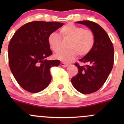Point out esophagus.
<instances>
[{"instance_id":"obj_1","label":"esophagus","mask_w":124,"mask_h":124,"mask_svg":"<svg viewBox=\"0 0 124 124\" xmlns=\"http://www.w3.org/2000/svg\"><path fill=\"white\" fill-rule=\"evenodd\" d=\"M61 65L62 66V67H67V66L68 65V64L67 63H65V62H61Z\"/></svg>"}]
</instances>
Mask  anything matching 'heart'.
<instances>
[{"label": "heart", "mask_w": 124, "mask_h": 124, "mask_svg": "<svg viewBox=\"0 0 124 124\" xmlns=\"http://www.w3.org/2000/svg\"><path fill=\"white\" fill-rule=\"evenodd\" d=\"M62 37L69 39L67 44L68 49L61 51L55 55L56 59L65 62L72 61L77 54L85 56L92 50L95 43V35L92 31L72 23L66 24L60 30ZM50 47L54 52H59L62 48L61 38L56 32H52L48 37Z\"/></svg>", "instance_id": "obj_1"}]
</instances>
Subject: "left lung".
Returning a JSON list of instances; mask_svg holds the SVG:
<instances>
[{
  "label": "left lung",
  "instance_id": "8db88e82",
  "mask_svg": "<svg viewBox=\"0 0 124 124\" xmlns=\"http://www.w3.org/2000/svg\"><path fill=\"white\" fill-rule=\"evenodd\" d=\"M76 23L85 25L95 35V43L91 52L79 60L86 65L75 63L78 74L71 78L76 89L83 94H89L101 88L108 78L113 68L114 48L107 33L99 24L87 20Z\"/></svg>",
  "mask_w": 124,
  "mask_h": 124
}]
</instances>
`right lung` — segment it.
I'll return each mask as SVG.
<instances>
[{
  "mask_svg": "<svg viewBox=\"0 0 124 124\" xmlns=\"http://www.w3.org/2000/svg\"><path fill=\"white\" fill-rule=\"evenodd\" d=\"M63 25L57 22H29L20 27L11 38L9 65L14 78L26 91L37 93L50 83V70L59 65L60 61L46 59L52 54L48 37Z\"/></svg>",
  "mask_w": 124,
  "mask_h": 124,
  "instance_id": "right-lung-1",
  "label": "right lung"
}]
</instances>
